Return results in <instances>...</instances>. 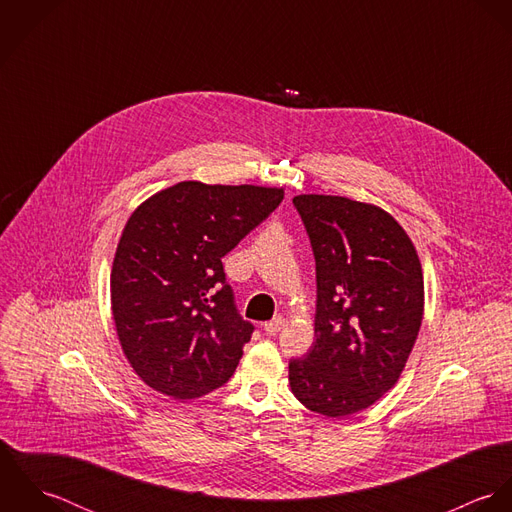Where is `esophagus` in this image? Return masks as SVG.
Instances as JSON below:
<instances>
[{
  "label": "esophagus",
  "mask_w": 512,
  "mask_h": 512,
  "mask_svg": "<svg viewBox=\"0 0 512 512\" xmlns=\"http://www.w3.org/2000/svg\"><path fill=\"white\" fill-rule=\"evenodd\" d=\"M284 327H286V319H284V317H274L272 321H266V323H264V331H266L268 335H276V333H280Z\"/></svg>",
  "instance_id": "obj_1"
}]
</instances>
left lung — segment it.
<instances>
[{"label":"left lung","mask_w":512,"mask_h":512,"mask_svg":"<svg viewBox=\"0 0 512 512\" xmlns=\"http://www.w3.org/2000/svg\"><path fill=\"white\" fill-rule=\"evenodd\" d=\"M315 258V343L290 361L295 398L345 418L400 378L424 315L416 248L386 211L331 195L293 197Z\"/></svg>","instance_id":"8db88e82"}]
</instances>
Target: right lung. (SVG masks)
Wrapping results in <instances>:
<instances>
[{
	"instance_id": "1",
	"label": "right lung",
	"mask_w": 512,
	"mask_h": 512,
	"mask_svg": "<svg viewBox=\"0 0 512 512\" xmlns=\"http://www.w3.org/2000/svg\"><path fill=\"white\" fill-rule=\"evenodd\" d=\"M284 189L177 183L140 205L118 242L110 293L124 355L153 390L209 394L234 374L254 325L238 313L222 258Z\"/></svg>"
}]
</instances>
